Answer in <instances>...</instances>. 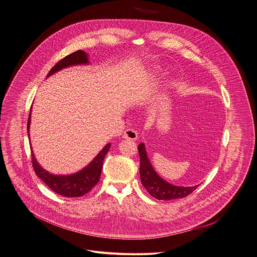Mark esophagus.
I'll use <instances>...</instances> for the list:
<instances>
[{
    "label": "esophagus",
    "instance_id": "34e87169",
    "mask_svg": "<svg viewBox=\"0 0 257 257\" xmlns=\"http://www.w3.org/2000/svg\"><path fill=\"white\" fill-rule=\"evenodd\" d=\"M123 137L127 140H132V141H135L137 138H138V132L134 129H127L124 131V134H123Z\"/></svg>",
    "mask_w": 257,
    "mask_h": 257
}]
</instances>
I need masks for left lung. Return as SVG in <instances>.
Wrapping results in <instances>:
<instances>
[{"mask_svg": "<svg viewBox=\"0 0 257 257\" xmlns=\"http://www.w3.org/2000/svg\"><path fill=\"white\" fill-rule=\"evenodd\" d=\"M140 156V176L143 186L149 194L158 200H173L183 198L191 194L199 185L183 187L175 186L164 180L153 169L144 144L138 146Z\"/></svg>", "mask_w": 257, "mask_h": 257, "instance_id": "obj_1", "label": "left lung"}]
</instances>
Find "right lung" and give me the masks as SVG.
Masks as SVG:
<instances>
[{
  "label": "right lung",
  "mask_w": 257,
  "mask_h": 257,
  "mask_svg": "<svg viewBox=\"0 0 257 257\" xmlns=\"http://www.w3.org/2000/svg\"><path fill=\"white\" fill-rule=\"evenodd\" d=\"M87 62H88V59L86 52L82 50H78L60 60L57 64L50 70L47 77L51 76L52 74L56 73L59 70H62L66 67L79 65V64H86ZM30 112L29 115L28 130H29V124H30ZM109 149H110V144H107L99 152V154L94 158V160L84 170L70 175H54L43 170L39 166V164L36 162L32 151H31V163L36 175L51 190H53L59 195H62L65 197H80L86 194L88 191H90L98 182L101 170H102L103 160L105 158V155L108 153Z\"/></svg>",
  "instance_id": "add662e5"
}]
</instances>
